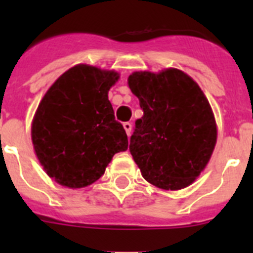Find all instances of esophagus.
<instances>
[{
    "instance_id": "esophagus-1",
    "label": "esophagus",
    "mask_w": 253,
    "mask_h": 253,
    "mask_svg": "<svg viewBox=\"0 0 253 253\" xmlns=\"http://www.w3.org/2000/svg\"><path fill=\"white\" fill-rule=\"evenodd\" d=\"M123 126H124V129H125V131H126V134H128V137L129 135H130V133H131V124L130 123H124V124H123Z\"/></svg>"
}]
</instances>
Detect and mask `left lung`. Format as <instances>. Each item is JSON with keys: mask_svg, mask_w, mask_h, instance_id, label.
<instances>
[{"mask_svg": "<svg viewBox=\"0 0 253 253\" xmlns=\"http://www.w3.org/2000/svg\"><path fill=\"white\" fill-rule=\"evenodd\" d=\"M128 86L143 109L129 146L134 162L156 187L185 189L204 171L216 144L207 96L177 68L133 72Z\"/></svg>", "mask_w": 253, "mask_h": 253, "instance_id": "obj_1", "label": "left lung"}]
</instances>
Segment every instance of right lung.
Returning a JSON list of instances; mask_svg holds the SVG:
<instances>
[{
	"label": "right lung",
	"mask_w": 253,
	"mask_h": 253,
	"mask_svg": "<svg viewBox=\"0 0 253 253\" xmlns=\"http://www.w3.org/2000/svg\"><path fill=\"white\" fill-rule=\"evenodd\" d=\"M114 69L77 64L55 80L39 102L31 140L39 163L57 184L82 189L104 175L114 154L128 149L109 91L119 81Z\"/></svg>",
	"instance_id": "add662e5"
}]
</instances>
